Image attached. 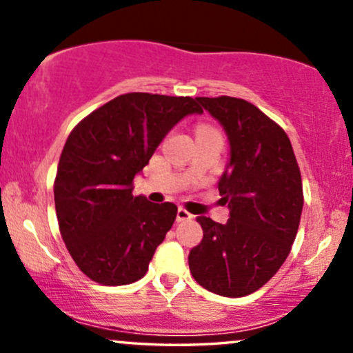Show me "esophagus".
<instances>
[{
	"label": "esophagus",
	"instance_id": "obj_1",
	"mask_svg": "<svg viewBox=\"0 0 353 353\" xmlns=\"http://www.w3.org/2000/svg\"><path fill=\"white\" fill-rule=\"evenodd\" d=\"M192 217H194V216L189 212L188 209H184V208L177 209V221H179V222H182V221H190V219H192Z\"/></svg>",
	"mask_w": 353,
	"mask_h": 353
}]
</instances>
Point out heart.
Wrapping results in <instances>:
<instances>
[{"instance_id": "obj_1", "label": "heart", "mask_w": 353, "mask_h": 353, "mask_svg": "<svg viewBox=\"0 0 353 353\" xmlns=\"http://www.w3.org/2000/svg\"><path fill=\"white\" fill-rule=\"evenodd\" d=\"M197 131H216V129L210 128V125H199V128H197Z\"/></svg>"}]
</instances>
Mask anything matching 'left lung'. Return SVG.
I'll return each mask as SVG.
<instances>
[{"label":"left lung","instance_id":"1","mask_svg":"<svg viewBox=\"0 0 353 353\" xmlns=\"http://www.w3.org/2000/svg\"><path fill=\"white\" fill-rule=\"evenodd\" d=\"M196 99L229 136V171L219 194L230 219L197 217L204 237L190 250L189 269L209 292L244 297L269 282L292 249L303 208L301 169L285 131L252 103Z\"/></svg>","mask_w":353,"mask_h":353}]
</instances>
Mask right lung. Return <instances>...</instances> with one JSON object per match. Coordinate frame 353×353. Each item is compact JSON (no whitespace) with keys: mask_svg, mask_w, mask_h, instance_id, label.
I'll return each mask as SVG.
<instances>
[{"mask_svg":"<svg viewBox=\"0 0 353 353\" xmlns=\"http://www.w3.org/2000/svg\"><path fill=\"white\" fill-rule=\"evenodd\" d=\"M189 96L128 92L88 114L68 136L54 179V205L68 252L103 285L144 277L177 216L172 202L132 196L134 176L184 116Z\"/></svg>","mask_w":353,"mask_h":353,"instance_id":"obj_1","label":"right lung"}]
</instances>
